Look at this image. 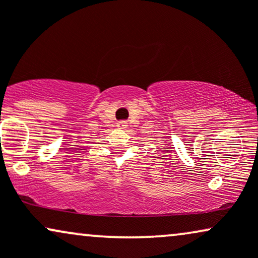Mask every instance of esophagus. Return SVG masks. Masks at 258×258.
Here are the masks:
<instances>
[{"mask_svg":"<svg viewBox=\"0 0 258 258\" xmlns=\"http://www.w3.org/2000/svg\"><path fill=\"white\" fill-rule=\"evenodd\" d=\"M126 124H128V123H126L125 121H119L118 123H117V126H118L119 129H124Z\"/></svg>","mask_w":258,"mask_h":258,"instance_id":"34e87169","label":"esophagus"}]
</instances>
